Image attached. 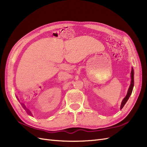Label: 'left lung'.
I'll return each instance as SVG.
<instances>
[{"instance_id": "obj_1", "label": "left lung", "mask_w": 147, "mask_h": 147, "mask_svg": "<svg viewBox=\"0 0 147 147\" xmlns=\"http://www.w3.org/2000/svg\"><path fill=\"white\" fill-rule=\"evenodd\" d=\"M131 74V85H130V86L129 87L128 91H127V93L126 94V96H125V98L123 99L120 109H122L123 107V106H125V105L126 104V102H127V101L128 100V99H129V96H131V94L132 93V89H133V87H134V70H133V68H132Z\"/></svg>"}]
</instances>
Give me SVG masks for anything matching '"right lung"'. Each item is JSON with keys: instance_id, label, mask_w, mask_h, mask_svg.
<instances>
[{"instance_id": "1", "label": "right lung", "mask_w": 147, "mask_h": 147, "mask_svg": "<svg viewBox=\"0 0 147 147\" xmlns=\"http://www.w3.org/2000/svg\"><path fill=\"white\" fill-rule=\"evenodd\" d=\"M27 112L28 113H29V114H30V113H31V112H30V111H27Z\"/></svg>"}]
</instances>
